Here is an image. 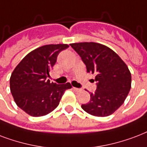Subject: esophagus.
I'll return each mask as SVG.
<instances>
[{"label": "esophagus", "mask_w": 147, "mask_h": 147, "mask_svg": "<svg viewBox=\"0 0 147 147\" xmlns=\"http://www.w3.org/2000/svg\"><path fill=\"white\" fill-rule=\"evenodd\" d=\"M73 89L76 92H80L82 90L81 89H80V88H77V87H73Z\"/></svg>", "instance_id": "esophagus-1"}]
</instances>
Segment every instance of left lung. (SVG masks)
Here are the masks:
<instances>
[{"instance_id": "obj_1", "label": "left lung", "mask_w": 147, "mask_h": 147, "mask_svg": "<svg viewBox=\"0 0 147 147\" xmlns=\"http://www.w3.org/2000/svg\"><path fill=\"white\" fill-rule=\"evenodd\" d=\"M81 57L86 71L95 74L96 90L81 107L96 117H107L122 105L131 88L127 64L108 47L94 42L70 44Z\"/></svg>"}]
</instances>
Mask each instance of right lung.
<instances>
[{"label": "right lung", "instance_id": "add662e5", "mask_svg": "<svg viewBox=\"0 0 147 147\" xmlns=\"http://www.w3.org/2000/svg\"><path fill=\"white\" fill-rule=\"evenodd\" d=\"M67 44H49L35 49L26 55L13 70L10 78V88L19 107L32 117H41L52 112L60 103L70 83H51V68L61 51Z\"/></svg>", "mask_w": 147, "mask_h": 147}]
</instances>
